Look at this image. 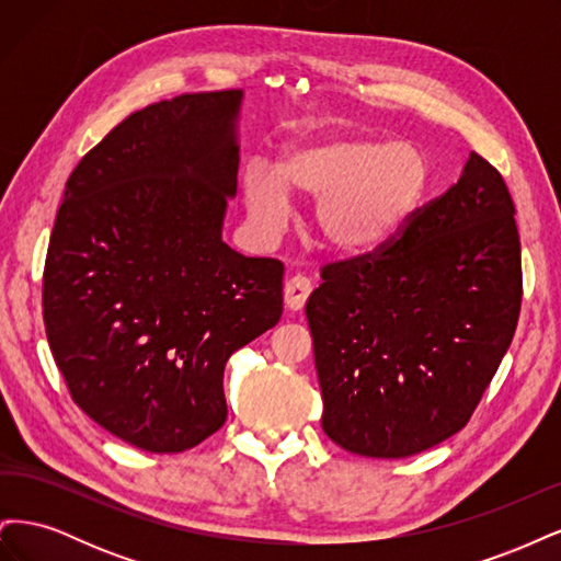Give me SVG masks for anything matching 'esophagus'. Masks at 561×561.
Segmentation results:
<instances>
[{
	"mask_svg": "<svg viewBox=\"0 0 561 561\" xmlns=\"http://www.w3.org/2000/svg\"><path fill=\"white\" fill-rule=\"evenodd\" d=\"M313 290V283L307 276H290L285 280V307L290 311H299L307 304L309 295Z\"/></svg>",
	"mask_w": 561,
	"mask_h": 561,
	"instance_id": "34e87169",
	"label": "esophagus"
}]
</instances>
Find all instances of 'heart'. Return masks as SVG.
I'll use <instances>...</instances> for the list:
<instances>
[{
	"label": "heart",
	"mask_w": 561,
	"mask_h": 561,
	"mask_svg": "<svg viewBox=\"0 0 561 561\" xmlns=\"http://www.w3.org/2000/svg\"><path fill=\"white\" fill-rule=\"evenodd\" d=\"M428 184V163L410 142L332 135L287 147L274 173L252 163L243 178L252 227L274 236L287 219V198L316 201V227L328 248L365 254L381 248Z\"/></svg>",
	"instance_id": "heart-1"
}]
</instances>
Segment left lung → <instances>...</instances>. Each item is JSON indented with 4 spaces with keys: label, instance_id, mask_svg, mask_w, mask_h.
Returning a JSON list of instances; mask_svg holds the SVG:
<instances>
[{
    "label": "left lung",
    "instance_id": "obj_1",
    "mask_svg": "<svg viewBox=\"0 0 561 561\" xmlns=\"http://www.w3.org/2000/svg\"><path fill=\"white\" fill-rule=\"evenodd\" d=\"M320 278L307 318L322 431L371 458L439 445L470 421L517 328L522 252L503 175L472 151L381 248Z\"/></svg>",
    "mask_w": 561,
    "mask_h": 561
}]
</instances>
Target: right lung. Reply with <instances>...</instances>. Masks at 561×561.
Segmentation results:
<instances>
[{
  "instance_id": "1",
  "label": "right lung",
  "mask_w": 561,
  "mask_h": 561,
  "mask_svg": "<svg viewBox=\"0 0 561 561\" xmlns=\"http://www.w3.org/2000/svg\"><path fill=\"white\" fill-rule=\"evenodd\" d=\"M241 98L184 93L126 116L77 163L50 231L44 325L67 390L151 454L222 428L229 355L283 313V262L222 241Z\"/></svg>"
}]
</instances>
